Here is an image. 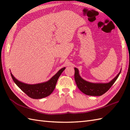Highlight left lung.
I'll use <instances>...</instances> for the list:
<instances>
[{
	"label": "left lung",
	"mask_w": 130,
	"mask_h": 130,
	"mask_svg": "<svg viewBox=\"0 0 130 130\" xmlns=\"http://www.w3.org/2000/svg\"><path fill=\"white\" fill-rule=\"evenodd\" d=\"M74 70H75L74 78L77 87L85 94L91 96H101L107 92L115 83L121 71V69L120 73L111 81L106 83H92L86 81L80 75L78 69L75 68Z\"/></svg>",
	"instance_id": "1"
}]
</instances>
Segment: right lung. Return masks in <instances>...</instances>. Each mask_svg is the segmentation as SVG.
<instances>
[{
  "label": "right lung",
  "instance_id": "obj_1",
  "mask_svg": "<svg viewBox=\"0 0 130 130\" xmlns=\"http://www.w3.org/2000/svg\"><path fill=\"white\" fill-rule=\"evenodd\" d=\"M65 69V67L61 69L48 81L36 84H28L21 82L18 80L11 73L10 74L15 84L30 98L41 99L50 95L52 93L56 87L58 79Z\"/></svg>",
  "mask_w": 130,
  "mask_h": 130
}]
</instances>
